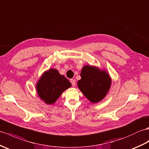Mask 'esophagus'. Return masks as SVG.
I'll return each mask as SVG.
<instances>
[{
    "mask_svg": "<svg viewBox=\"0 0 149 149\" xmlns=\"http://www.w3.org/2000/svg\"><path fill=\"white\" fill-rule=\"evenodd\" d=\"M70 82L71 83L72 87H74L75 84H76V81L74 80H72V79H71V80H70Z\"/></svg>",
    "mask_w": 149,
    "mask_h": 149,
    "instance_id": "obj_1",
    "label": "esophagus"
}]
</instances>
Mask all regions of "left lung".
Listing matches in <instances>:
<instances>
[{"mask_svg": "<svg viewBox=\"0 0 149 149\" xmlns=\"http://www.w3.org/2000/svg\"><path fill=\"white\" fill-rule=\"evenodd\" d=\"M78 88L92 103L102 101L110 91L111 78L107 69L95 65H86L81 69Z\"/></svg>", "mask_w": 149, "mask_h": 149, "instance_id": "obj_1", "label": "left lung"}]
</instances>
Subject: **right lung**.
I'll use <instances>...</instances> for the list:
<instances>
[{
    "instance_id": "obj_1",
    "label": "right lung",
    "mask_w": 149,
    "mask_h": 149,
    "mask_svg": "<svg viewBox=\"0 0 149 149\" xmlns=\"http://www.w3.org/2000/svg\"><path fill=\"white\" fill-rule=\"evenodd\" d=\"M71 87L68 79L54 68L45 71L36 84L38 96L47 104H54L62 92Z\"/></svg>"
}]
</instances>
